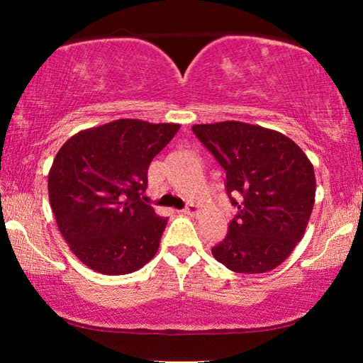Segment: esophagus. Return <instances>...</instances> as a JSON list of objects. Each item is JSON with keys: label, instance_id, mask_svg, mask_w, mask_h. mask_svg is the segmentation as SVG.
Segmentation results:
<instances>
[{"label": "esophagus", "instance_id": "34e87169", "mask_svg": "<svg viewBox=\"0 0 363 363\" xmlns=\"http://www.w3.org/2000/svg\"><path fill=\"white\" fill-rule=\"evenodd\" d=\"M181 213L186 214V216H196V214L200 213V208L196 205H189L187 208H184Z\"/></svg>", "mask_w": 363, "mask_h": 363}]
</instances>
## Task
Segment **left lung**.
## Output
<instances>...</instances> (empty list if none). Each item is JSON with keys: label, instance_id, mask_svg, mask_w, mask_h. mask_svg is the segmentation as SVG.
<instances>
[{"label": "left lung", "instance_id": "obj_1", "mask_svg": "<svg viewBox=\"0 0 363 363\" xmlns=\"http://www.w3.org/2000/svg\"><path fill=\"white\" fill-rule=\"evenodd\" d=\"M192 131L224 168L225 190L238 208L213 256L238 274L279 267L304 237L314 208L311 160L285 134L250 123L194 125Z\"/></svg>", "mask_w": 363, "mask_h": 363}]
</instances>
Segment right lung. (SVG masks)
<instances>
[{
  "instance_id": "obj_1",
  "label": "right lung",
  "mask_w": 363,
  "mask_h": 363,
  "mask_svg": "<svg viewBox=\"0 0 363 363\" xmlns=\"http://www.w3.org/2000/svg\"><path fill=\"white\" fill-rule=\"evenodd\" d=\"M181 125L121 118L77 133L48 176L64 240L84 266L125 275L149 262L168 219L147 205V169Z\"/></svg>"
}]
</instances>
